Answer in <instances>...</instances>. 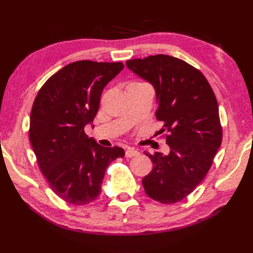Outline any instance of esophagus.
I'll return each mask as SVG.
<instances>
[{"label":"esophagus","mask_w":253,"mask_h":253,"mask_svg":"<svg viewBox=\"0 0 253 253\" xmlns=\"http://www.w3.org/2000/svg\"><path fill=\"white\" fill-rule=\"evenodd\" d=\"M125 155H126V158H133V157H137V155H139V151L133 148H129L126 151Z\"/></svg>","instance_id":"34e87169"}]
</instances>
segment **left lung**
<instances>
[{
	"label": "left lung",
	"instance_id": "obj_1",
	"mask_svg": "<svg viewBox=\"0 0 253 253\" xmlns=\"http://www.w3.org/2000/svg\"><path fill=\"white\" fill-rule=\"evenodd\" d=\"M155 90L157 120L169 131V153H146L153 169L142 185L153 200L169 204L191 193L204 179L222 143L218 105L211 85L197 68L169 55L159 54L126 62Z\"/></svg>",
	"mask_w": 253,
	"mask_h": 253
}]
</instances>
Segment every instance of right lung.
I'll return each instance as SVG.
<instances>
[{
  "mask_svg": "<svg viewBox=\"0 0 253 253\" xmlns=\"http://www.w3.org/2000/svg\"><path fill=\"white\" fill-rule=\"evenodd\" d=\"M123 63L79 61L46 80L30 114L29 139L51 189L68 203L84 206L101 193L105 169L125 151L105 148L84 133L98 113L105 85Z\"/></svg>",
  "mask_w": 253,
  "mask_h": 253,
  "instance_id": "obj_1",
  "label": "right lung"
}]
</instances>
